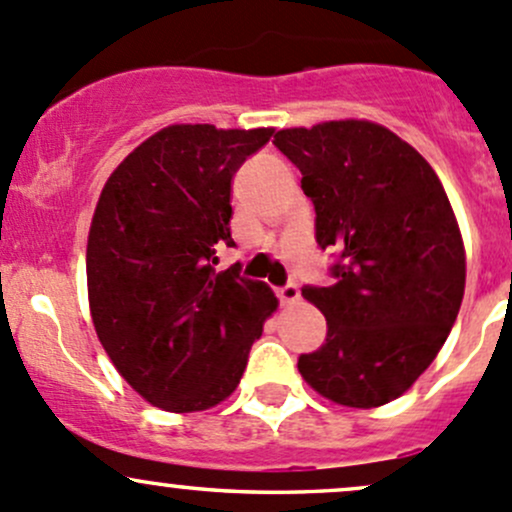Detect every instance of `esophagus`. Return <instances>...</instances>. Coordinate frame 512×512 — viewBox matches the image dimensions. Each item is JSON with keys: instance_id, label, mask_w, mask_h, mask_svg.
<instances>
[{"instance_id": "esophagus-1", "label": "esophagus", "mask_w": 512, "mask_h": 512, "mask_svg": "<svg viewBox=\"0 0 512 512\" xmlns=\"http://www.w3.org/2000/svg\"><path fill=\"white\" fill-rule=\"evenodd\" d=\"M278 298H281V303H283V305H293V303H298V300H300V291H298V286H293V283H288V286L278 288Z\"/></svg>"}]
</instances>
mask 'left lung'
I'll return each mask as SVG.
<instances>
[{
    "instance_id": "8db88e82",
    "label": "left lung",
    "mask_w": 512,
    "mask_h": 512,
    "mask_svg": "<svg viewBox=\"0 0 512 512\" xmlns=\"http://www.w3.org/2000/svg\"><path fill=\"white\" fill-rule=\"evenodd\" d=\"M315 239L340 251L328 288L303 298L328 320L298 372L320 397L372 409L402 397L444 347L466 288V249L446 189L409 142L372 120L283 128Z\"/></svg>"
}]
</instances>
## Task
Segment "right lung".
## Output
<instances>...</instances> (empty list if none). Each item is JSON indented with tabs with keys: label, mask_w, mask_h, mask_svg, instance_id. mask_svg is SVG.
I'll list each match as a JSON object with an SVG mask.
<instances>
[{
	"label": "right lung",
	"mask_w": 512,
	"mask_h": 512,
	"mask_svg": "<svg viewBox=\"0 0 512 512\" xmlns=\"http://www.w3.org/2000/svg\"><path fill=\"white\" fill-rule=\"evenodd\" d=\"M273 128L177 123L140 142L100 192L86 249L88 305L120 377L152 407L204 412L231 397L278 298L239 266L231 179Z\"/></svg>",
	"instance_id": "obj_1"
}]
</instances>
